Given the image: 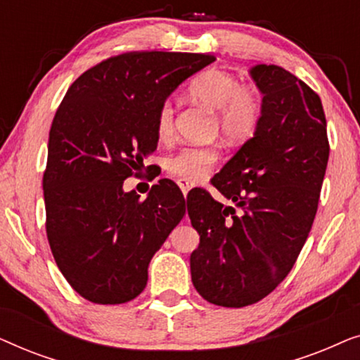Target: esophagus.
<instances>
[{
	"instance_id": "34e87169",
	"label": "esophagus",
	"mask_w": 360,
	"mask_h": 360,
	"mask_svg": "<svg viewBox=\"0 0 360 360\" xmlns=\"http://www.w3.org/2000/svg\"><path fill=\"white\" fill-rule=\"evenodd\" d=\"M176 184H179V186H180V190H181V191H184V195H186V193H188V191L191 190V186H193V185H191V184H190V181H186V180H184V179H180L179 181H176Z\"/></svg>"
}]
</instances>
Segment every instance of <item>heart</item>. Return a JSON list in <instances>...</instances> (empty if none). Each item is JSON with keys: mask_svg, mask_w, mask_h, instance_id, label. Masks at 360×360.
<instances>
[{"mask_svg": "<svg viewBox=\"0 0 360 360\" xmlns=\"http://www.w3.org/2000/svg\"><path fill=\"white\" fill-rule=\"evenodd\" d=\"M190 95L216 111L218 127L226 139L245 141L252 137L264 116V93L257 85H245L239 77L219 68L200 73L190 83ZM175 129V106L164 100L155 112V131L160 139H169ZM219 159L218 146H186L165 159L169 174L186 181L205 179Z\"/></svg>", "mask_w": 360, "mask_h": 360, "instance_id": "b5f03b06", "label": "heart"}]
</instances>
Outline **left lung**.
<instances>
[{
    "label": "left lung",
    "instance_id": "1",
    "mask_svg": "<svg viewBox=\"0 0 360 360\" xmlns=\"http://www.w3.org/2000/svg\"><path fill=\"white\" fill-rule=\"evenodd\" d=\"M264 116L211 185L186 206L200 245L191 252V282L206 302L243 308L272 293L293 269L316 216L329 159L326 116L319 96L278 65H255Z\"/></svg>",
    "mask_w": 360,
    "mask_h": 360
}]
</instances>
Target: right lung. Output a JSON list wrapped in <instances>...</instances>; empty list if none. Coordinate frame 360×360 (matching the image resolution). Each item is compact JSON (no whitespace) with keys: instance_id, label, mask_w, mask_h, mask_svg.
<instances>
[{"instance_id":"obj_1","label":"right lung","mask_w":360,"mask_h":360,"mask_svg":"<svg viewBox=\"0 0 360 360\" xmlns=\"http://www.w3.org/2000/svg\"><path fill=\"white\" fill-rule=\"evenodd\" d=\"M216 57L126 52L72 83L49 131L42 188L46 233L63 277L91 303L121 304L147 285L150 259L185 216V198L162 179L146 200L122 190L157 149V108ZM149 169V167H147Z\"/></svg>"}]
</instances>
